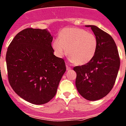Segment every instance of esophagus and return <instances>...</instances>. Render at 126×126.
I'll return each instance as SVG.
<instances>
[{"label":"esophagus","instance_id":"1","mask_svg":"<svg viewBox=\"0 0 126 126\" xmlns=\"http://www.w3.org/2000/svg\"><path fill=\"white\" fill-rule=\"evenodd\" d=\"M66 69H67V70H71V67L70 66H69L68 64H66Z\"/></svg>","mask_w":126,"mask_h":126}]
</instances>
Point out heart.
I'll use <instances>...</instances> for the list:
<instances>
[{
    "label": "heart",
    "mask_w": 126,
    "mask_h": 126,
    "mask_svg": "<svg viewBox=\"0 0 126 126\" xmlns=\"http://www.w3.org/2000/svg\"><path fill=\"white\" fill-rule=\"evenodd\" d=\"M57 57H62L68 53L71 61L77 65H84L93 59L97 48L95 35L86 30L68 28L59 33V38L52 44Z\"/></svg>",
    "instance_id": "heart-1"
}]
</instances>
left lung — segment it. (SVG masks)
<instances>
[{
  "label": "left lung",
  "mask_w": 126,
  "mask_h": 126,
  "mask_svg": "<svg viewBox=\"0 0 126 126\" xmlns=\"http://www.w3.org/2000/svg\"><path fill=\"white\" fill-rule=\"evenodd\" d=\"M97 40L94 57L88 64L75 66L76 88L81 96L91 101L101 99L113 88L120 68V58L115 41L108 33L89 25Z\"/></svg>",
  "instance_id": "8db88e82"
}]
</instances>
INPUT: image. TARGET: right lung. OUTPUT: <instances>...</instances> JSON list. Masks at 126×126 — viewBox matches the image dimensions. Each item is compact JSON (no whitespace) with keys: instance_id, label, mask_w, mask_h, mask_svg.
I'll use <instances>...</instances> for the list:
<instances>
[{"instance_id":"right-lung-1","label":"right lung","mask_w":126,"mask_h":126,"mask_svg":"<svg viewBox=\"0 0 126 126\" xmlns=\"http://www.w3.org/2000/svg\"><path fill=\"white\" fill-rule=\"evenodd\" d=\"M53 37L46 30L27 28L14 37L6 53L9 82L24 100L41 105L53 98L65 62L53 54Z\"/></svg>"}]
</instances>
